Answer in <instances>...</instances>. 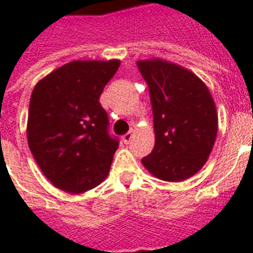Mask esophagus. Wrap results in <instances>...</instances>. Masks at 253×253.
Segmentation results:
<instances>
[{
  "label": "esophagus",
  "instance_id": "34e87169",
  "mask_svg": "<svg viewBox=\"0 0 253 253\" xmlns=\"http://www.w3.org/2000/svg\"><path fill=\"white\" fill-rule=\"evenodd\" d=\"M134 135H135V131L134 130H130L127 134L123 135V142L126 143V144H128V143L131 142V139L134 138Z\"/></svg>",
  "mask_w": 253,
  "mask_h": 253
}]
</instances>
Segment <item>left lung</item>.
<instances>
[{
	"instance_id": "1",
	"label": "left lung",
	"mask_w": 253,
	"mask_h": 253,
	"mask_svg": "<svg viewBox=\"0 0 253 253\" xmlns=\"http://www.w3.org/2000/svg\"><path fill=\"white\" fill-rule=\"evenodd\" d=\"M150 90L155 147L143 166L160 180H186L196 174L212 150L218 115L208 86L180 65L152 59L138 61Z\"/></svg>"
}]
</instances>
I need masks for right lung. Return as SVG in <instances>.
<instances>
[{"label": "right lung", "mask_w": 253, "mask_h": 253, "mask_svg": "<svg viewBox=\"0 0 253 253\" xmlns=\"http://www.w3.org/2000/svg\"><path fill=\"white\" fill-rule=\"evenodd\" d=\"M119 60L71 61L34 87L27 118L31 154L56 188L83 193L110 170L118 138L109 134V117L99 103Z\"/></svg>", "instance_id": "add662e5"}]
</instances>
